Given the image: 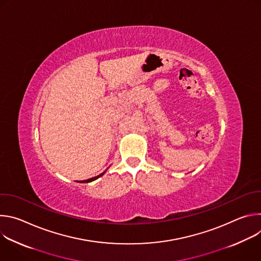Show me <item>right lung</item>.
<instances>
[{"mask_svg":"<svg viewBox=\"0 0 261 261\" xmlns=\"http://www.w3.org/2000/svg\"><path fill=\"white\" fill-rule=\"evenodd\" d=\"M106 172V170L104 171V172H102L101 174H99V175H97V176H95V177H92V178H89V179H86V180H83L82 182H90V181H93V180H95V179H97V178H99L100 176H102L104 173Z\"/></svg>","mask_w":261,"mask_h":261,"instance_id":"obj_1","label":"right lung"}]
</instances>
